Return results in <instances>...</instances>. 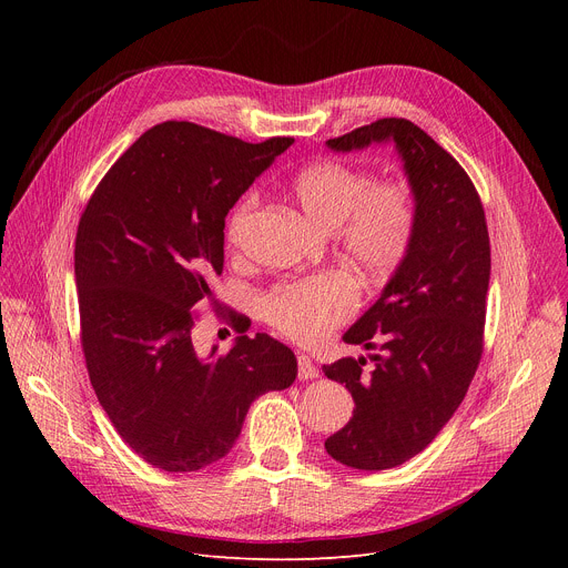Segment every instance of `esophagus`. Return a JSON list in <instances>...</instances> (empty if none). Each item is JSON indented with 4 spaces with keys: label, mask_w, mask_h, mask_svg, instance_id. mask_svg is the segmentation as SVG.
I'll use <instances>...</instances> for the list:
<instances>
[{
    "label": "esophagus",
    "mask_w": 568,
    "mask_h": 568,
    "mask_svg": "<svg viewBox=\"0 0 568 568\" xmlns=\"http://www.w3.org/2000/svg\"><path fill=\"white\" fill-rule=\"evenodd\" d=\"M296 366H300V379L302 382H308V379L317 377V366L313 364L311 356H306V354L296 356Z\"/></svg>",
    "instance_id": "esophagus-1"
}]
</instances>
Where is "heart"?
Segmentation results:
<instances>
[{"label": "heart", "instance_id": "heart-1", "mask_svg": "<svg viewBox=\"0 0 568 568\" xmlns=\"http://www.w3.org/2000/svg\"><path fill=\"white\" fill-rule=\"evenodd\" d=\"M304 216L322 227H341L347 262L368 278L394 274L416 230L414 191L403 179L375 182L343 161H320L296 172L290 184ZM257 206L255 195L236 204L227 221V242L242 244ZM356 308V287L343 274H317L276 285L262 300L264 320L294 341L315 343Z\"/></svg>", "mask_w": 568, "mask_h": 568}]
</instances>
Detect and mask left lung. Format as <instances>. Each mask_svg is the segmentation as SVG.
Instances as JSON below:
<instances>
[{
    "label": "left lung",
    "instance_id": "left-lung-1",
    "mask_svg": "<svg viewBox=\"0 0 568 568\" xmlns=\"http://www.w3.org/2000/svg\"><path fill=\"white\" fill-rule=\"evenodd\" d=\"M394 142L416 200L412 246L379 300L343 341L379 349L322 366L347 386L352 419L324 442L354 469H389L422 454L463 403L484 352L490 239L460 163L409 119L386 116L326 140L334 152Z\"/></svg>",
    "mask_w": 568,
    "mask_h": 568
}]
</instances>
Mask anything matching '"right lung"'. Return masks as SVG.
Listing matches in <instances>:
<instances>
[{"instance_id": "add662e5", "label": "right lung", "mask_w": 568, "mask_h": 568, "mask_svg": "<svg viewBox=\"0 0 568 568\" xmlns=\"http://www.w3.org/2000/svg\"><path fill=\"white\" fill-rule=\"evenodd\" d=\"M292 138L251 144L191 122L142 133L89 197L75 236L84 364L108 419L165 471L221 460L251 403L296 377L294 352L266 334L200 354L193 306L223 272L225 216ZM232 324L246 332L242 315Z\"/></svg>"}]
</instances>
